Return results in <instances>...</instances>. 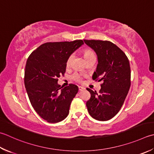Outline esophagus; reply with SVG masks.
Returning a JSON list of instances; mask_svg holds the SVG:
<instances>
[{"label":"esophagus","instance_id":"34e87169","mask_svg":"<svg viewBox=\"0 0 154 154\" xmlns=\"http://www.w3.org/2000/svg\"><path fill=\"white\" fill-rule=\"evenodd\" d=\"M85 89V87H81V86H79V91H83V90Z\"/></svg>","mask_w":154,"mask_h":154}]
</instances>
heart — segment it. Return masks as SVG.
<instances>
[{
    "instance_id": "obj_1",
    "label": "heart",
    "mask_w": 154,
    "mask_h": 154,
    "mask_svg": "<svg viewBox=\"0 0 154 154\" xmlns=\"http://www.w3.org/2000/svg\"><path fill=\"white\" fill-rule=\"evenodd\" d=\"M82 53L84 58L85 59V61H87V60H88L90 58H91L93 57H95L94 53H93V51L89 49H84L82 51ZM72 59H73V55H71L67 58V61H66V65H67V67H69V66L71 65ZM72 78H73V79H74L75 81H77V82H81V80H82V77H81V75L77 73L74 74L73 76H72Z\"/></svg>"
}]
</instances>
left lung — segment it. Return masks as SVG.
Here are the masks:
<instances>
[{"label":"left lung","mask_w":154,"mask_h":154,"mask_svg":"<svg viewBox=\"0 0 154 154\" xmlns=\"http://www.w3.org/2000/svg\"><path fill=\"white\" fill-rule=\"evenodd\" d=\"M95 51L98 65L92 79L103 81L99 93L87 88L91 97L86 102L93 118L107 121L119 112L131 85V69L128 57L114 43L108 41L84 40Z\"/></svg>","instance_id":"left-lung-1"}]
</instances>
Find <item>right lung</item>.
I'll return each instance as SVG.
<instances>
[{
	"label": "right lung",
	"mask_w": 154,
	"mask_h": 154,
	"mask_svg": "<svg viewBox=\"0 0 154 154\" xmlns=\"http://www.w3.org/2000/svg\"><path fill=\"white\" fill-rule=\"evenodd\" d=\"M83 44L82 40L49 42L27 59L24 77L26 93L33 109L47 122H59L68 116L78 87L71 83L62 88L57 81L65 73L68 57Z\"/></svg>",
	"instance_id": "1"
}]
</instances>
